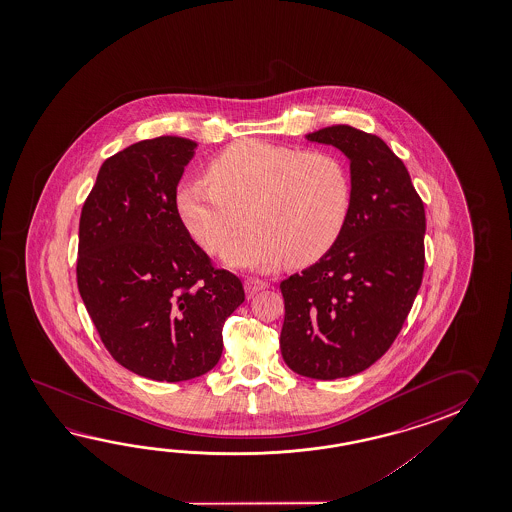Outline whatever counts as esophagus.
<instances>
[{"label": "esophagus", "mask_w": 512, "mask_h": 512, "mask_svg": "<svg viewBox=\"0 0 512 512\" xmlns=\"http://www.w3.org/2000/svg\"><path fill=\"white\" fill-rule=\"evenodd\" d=\"M269 283L263 282L260 278H247L245 280V293L252 296V294L260 293L263 289H267Z\"/></svg>", "instance_id": "1"}]
</instances>
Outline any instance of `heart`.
<instances>
[{
  "mask_svg": "<svg viewBox=\"0 0 512 512\" xmlns=\"http://www.w3.org/2000/svg\"><path fill=\"white\" fill-rule=\"evenodd\" d=\"M208 183L177 190V210L190 236L208 254L232 265L271 271L282 263L307 267L331 251L348 223L351 179L333 153L245 139L210 163Z\"/></svg>",
  "mask_w": 512,
  "mask_h": 512,
  "instance_id": "heart-1",
  "label": "heart"
}]
</instances>
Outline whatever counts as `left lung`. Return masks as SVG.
<instances>
[{
  "instance_id": "obj_1",
  "label": "left lung",
  "mask_w": 512,
  "mask_h": 512,
  "mask_svg": "<svg viewBox=\"0 0 512 512\" xmlns=\"http://www.w3.org/2000/svg\"><path fill=\"white\" fill-rule=\"evenodd\" d=\"M351 161V210L337 245L280 283L285 364L318 381L351 377L390 349L425 272L426 216L381 137L338 124L307 135Z\"/></svg>"
}]
</instances>
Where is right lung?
Wrapping results in <instances>:
<instances>
[{
    "label": "right lung",
    "instance_id": "obj_1",
    "mask_svg": "<svg viewBox=\"0 0 512 512\" xmlns=\"http://www.w3.org/2000/svg\"><path fill=\"white\" fill-rule=\"evenodd\" d=\"M196 142H135L100 166L78 225L77 283L109 355L141 377L181 382L219 362L223 326L245 300L177 210Z\"/></svg>",
    "mask_w": 512,
    "mask_h": 512
}]
</instances>
